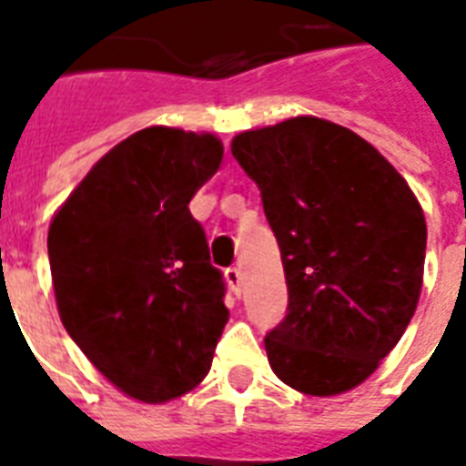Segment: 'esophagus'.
I'll use <instances>...</instances> for the list:
<instances>
[{"label": "esophagus", "instance_id": "34e87169", "mask_svg": "<svg viewBox=\"0 0 466 466\" xmlns=\"http://www.w3.org/2000/svg\"><path fill=\"white\" fill-rule=\"evenodd\" d=\"M226 281H228L230 291L240 296V291H243V271H240V267H228L226 269Z\"/></svg>", "mask_w": 466, "mask_h": 466}]
</instances>
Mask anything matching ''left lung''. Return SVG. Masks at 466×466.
Instances as JSON below:
<instances>
[{"mask_svg": "<svg viewBox=\"0 0 466 466\" xmlns=\"http://www.w3.org/2000/svg\"><path fill=\"white\" fill-rule=\"evenodd\" d=\"M230 151L259 187L289 286L264 337L271 370L312 397L360 385L414 318L421 204L378 148L318 117L238 134Z\"/></svg>", "mask_w": 466, "mask_h": 466, "instance_id": "8db88e82", "label": "left lung"}]
</instances>
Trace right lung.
I'll return each instance as SVG.
<instances>
[{"label":"right lung","instance_id":"obj_1","mask_svg":"<svg viewBox=\"0 0 466 466\" xmlns=\"http://www.w3.org/2000/svg\"><path fill=\"white\" fill-rule=\"evenodd\" d=\"M211 134L147 127L107 151L47 233L59 318L134 400L161 404L207 378L228 308L189 199L218 170Z\"/></svg>","mask_w":466,"mask_h":466}]
</instances>
